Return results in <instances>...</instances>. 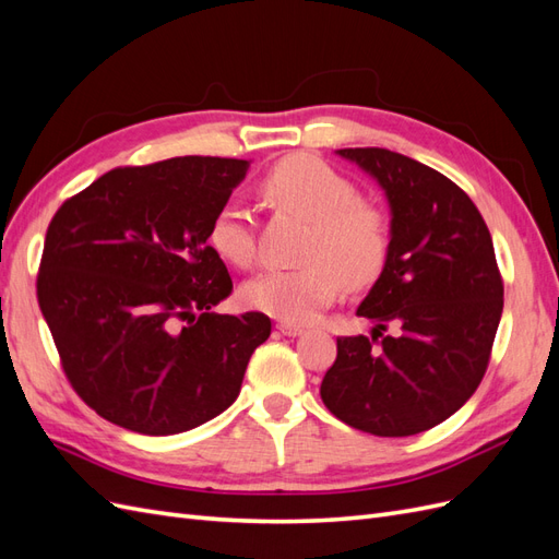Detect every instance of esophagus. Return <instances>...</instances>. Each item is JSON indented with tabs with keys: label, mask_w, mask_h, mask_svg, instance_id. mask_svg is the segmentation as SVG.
<instances>
[{
	"label": "esophagus",
	"mask_w": 559,
	"mask_h": 559,
	"mask_svg": "<svg viewBox=\"0 0 559 559\" xmlns=\"http://www.w3.org/2000/svg\"><path fill=\"white\" fill-rule=\"evenodd\" d=\"M277 331L280 333H284V335H300L302 331H306V329H302V326H298V324H286V321H280V324H277Z\"/></svg>",
	"instance_id": "1"
}]
</instances>
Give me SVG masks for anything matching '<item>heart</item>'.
Returning a JSON list of instances; mask_svg holds the SVG:
<instances>
[{
	"label": "heart",
	"instance_id": "obj_1",
	"mask_svg": "<svg viewBox=\"0 0 559 559\" xmlns=\"http://www.w3.org/2000/svg\"><path fill=\"white\" fill-rule=\"evenodd\" d=\"M261 193L273 210L310 222V230L300 245V265L270 267L245 284L247 306L286 324H308L341 296L343 284L361 289L380 277L392 247L389 216L324 160L294 156L277 163L263 177ZM210 242L233 265L257 263L259 235L242 202L218 207Z\"/></svg>",
	"mask_w": 559,
	"mask_h": 559
}]
</instances>
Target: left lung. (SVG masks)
<instances>
[{
	"label": "left lung",
	"instance_id": "1",
	"mask_svg": "<svg viewBox=\"0 0 559 559\" xmlns=\"http://www.w3.org/2000/svg\"><path fill=\"white\" fill-rule=\"evenodd\" d=\"M337 154L380 181L392 247L357 310L373 335L337 337L319 394L354 429L413 436L460 411L492 357L503 310L492 235L473 200L433 167L378 146Z\"/></svg>",
	"mask_w": 559,
	"mask_h": 559
}]
</instances>
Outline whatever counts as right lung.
Returning <instances> with one entry per match:
<instances>
[{"mask_svg":"<svg viewBox=\"0 0 559 559\" xmlns=\"http://www.w3.org/2000/svg\"><path fill=\"white\" fill-rule=\"evenodd\" d=\"M247 160L114 167L50 218L37 298L67 380L114 425L170 436L238 399L263 312H212L230 292L210 226Z\"/></svg>","mask_w":559,"mask_h":559,"instance_id":"1","label":"right lung"}]
</instances>
